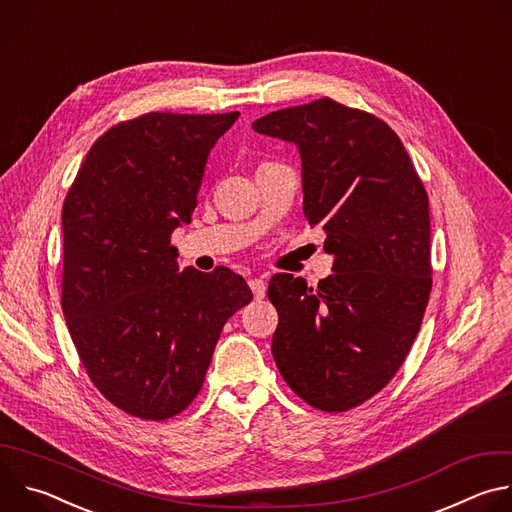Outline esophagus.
<instances>
[{
	"instance_id": "esophagus-1",
	"label": "esophagus",
	"mask_w": 512,
	"mask_h": 512,
	"mask_svg": "<svg viewBox=\"0 0 512 512\" xmlns=\"http://www.w3.org/2000/svg\"><path fill=\"white\" fill-rule=\"evenodd\" d=\"M249 287H251L253 296H255L257 300H261V298L265 296V281H263L261 277H251V279H249Z\"/></svg>"
}]
</instances>
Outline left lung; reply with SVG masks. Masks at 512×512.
<instances>
[{
  "label": "left lung",
  "mask_w": 512,
  "mask_h": 512,
  "mask_svg": "<svg viewBox=\"0 0 512 512\" xmlns=\"http://www.w3.org/2000/svg\"><path fill=\"white\" fill-rule=\"evenodd\" d=\"M294 143L304 214L326 231L332 275L318 287L275 273L271 352L285 383L320 411H348L399 371L431 291L427 192L397 133L328 97L253 121Z\"/></svg>",
  "instance_id": "1"
}]
</instances>
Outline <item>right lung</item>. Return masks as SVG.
<instances>
[{
  "label": "right lung",
  "mask_w": 512,
  "mask_h": 512,
  "mask_svg": "<svg viewBox=\"0 0 512 512\" xmlns=\"http://www.w3.org/2000/svg\"><path fill=\"white\" fill-rule=\"evenodd\" d=\"M221 115L145 113L105 131L62 206V312L95 387L141 419H168L202 389L225 322L253 294L227 267L178 271Z\"/></svg>",
  "instance_id": "obj_1"
}]
</instances>
